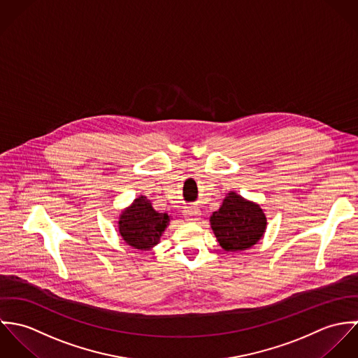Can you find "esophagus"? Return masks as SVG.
Segmentation results:
<instances>
[{
  "instance_id": "34e87169",
  "label": "esophagus",
  "mask_w": 358,
  "mask_h": 358,
  "mask_svg": "<svg viewBox=\"0 0 358 358\" xmlns=\"http://www.w3.org/2000/svg\"><path fill=\"white\" fill-rule=\"evenodd\" d=\"M185 216L190 220V222H197L201 216V210L199 206H189L185 209Z\"/></svg>"
}]
</instances>
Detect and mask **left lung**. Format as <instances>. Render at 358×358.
Returning a JSON list of instances; mask_svg holds the SVG:
<instances>
[{"mask_svg": "<svg viewBox=\"0 0 358 358\" xmlns=\"http://www.w3.org/2000/svg\"><path fill=\"white\" fill-rule=\"evenodd\" d=\"M210 227L224 251H244L254 247L266 230V215L259 205L230 192L212 213Z\"/></svg>", "mask_w": 358, "mask_h": 358, "instance_id": "left-lung-1", "label": "left lung"}]
</instances>
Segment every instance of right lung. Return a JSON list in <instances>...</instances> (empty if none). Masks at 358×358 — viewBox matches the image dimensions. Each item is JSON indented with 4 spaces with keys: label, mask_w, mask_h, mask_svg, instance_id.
Instances as JSON below:
<instances>
[{
    "label": "right lung",
    "mask_w": 358,
    "mask_h": 358,
    "mask_svg": "<svg viewBox=\"0 0 358 358\" xmlns=\"http://www.w3.org/2000/svg\"><path fill=\"white\" fill-rule=\"evenodd\" d=\"M168 223V213L157 212L152 201L141 196L121 212L118 230L128 245L135 250L148 251L159 243Z\"/></svg>",
    "instance_id": "obj_1"
}]
</instances>
